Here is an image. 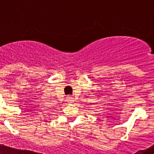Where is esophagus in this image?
<instances>
[{
	"instance_id": "obj_1",
	"label": "esophagus",
	"mask_w": 154,
	"mask_h": 154,
	"mask_svg": "<svg viewBox=\"0 0 154 154\" xmlns=\"http://www.w3.org/2000/svg\"><path fill=\"white\" fill-rule=\"evenodd\" d=\"M67 101H68V103H73V102H74V97H67Z\"/></svg>"
}]
</instances>
